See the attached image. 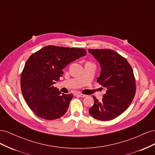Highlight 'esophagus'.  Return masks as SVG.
Listing matches in <instances>:
<instances>
[{"mask_svg": "<svg viewBox=\"0 0 155 155\" xmlns=\"http://www.w3.org/2000/svg\"><path fill=\"white\" fill-rule=\"evenodd\" d=\"M78 95H79V96H80V97H87V95H85V94H80V93H79Z\"/></svg>", "mask_w": 155, "mask_h": 155, "instance_id": "34e87169", "label": "esophagus"}]
</instances>
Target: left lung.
<instances>
[{"instance_id":"obj_1","label":"left lung","mask_w":155,"mask_h":155,"mask_svg":"<svg viewBox=\"0 0 155 155\" xmlns=\"http://www.w3.org/2000/svg\"><path fill=\"white\" fill-rule=\"evenodd\" d=\"M101 67L97 82L106 90L101 101L96 97L88 112L93 118L109 121L120 116L130 105L136 92L135 79L130 65L114 50L88 49Z\"/></svg>"}]
</instances>
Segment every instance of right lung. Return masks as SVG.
Returning a JSON list of instances; mask_svg holds the SVG:
<instances>
[{"label":"right lung","instance_id":"obj_1","mask_svg":"<svg viewBox=\"0 0 155 155\" xmlns=\"http://www.w3.org/2000/svg\"><path fill=\"white\" fill-rule=\"evenodd\" d=\"M85 49L46 46L27 60L21 76L22 95L31 110L41 118L53 120L66 113L73 95L59 92L53 85L63 70L87 54Z\"/></svg>","mask_w":155,"mask_h":155}]
</instances>
